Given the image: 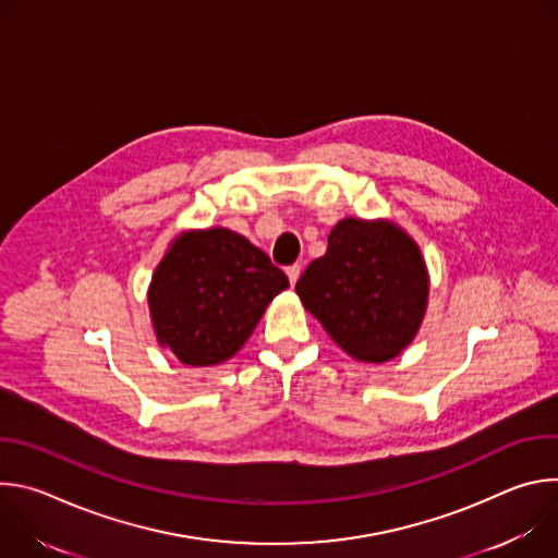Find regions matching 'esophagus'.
Returning a JSON list of instances; mask_svg holds the SVG:
<instances>
[{
  "mask_svg": "<svg viewBox=\"0 0 558 558\" xmlns=\"http://www.w3.org/2000/svg\"><path fill=\"white\" fill-rule=\"evenodd\" d=\"M287 276H289V282L295 284L298 278H300V265H289L287 267Z\"/></svg>",
  "mask_w": 558,
  "mask_h": 558,
  "instance_id": "34e87169",
  "label": "esophagus"
}]
</instances>
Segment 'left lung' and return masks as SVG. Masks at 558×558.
<instances>
[{"label":"left lung","instance_id":"left-lung-1","mask_svg":"<svg viewBox=\"0 0 558 558\" xmlns=\"http://www.w3.org/2000/svg\"><path fill=\"white\" fill-rule=\"evenodd\" d=\"M295 291L349 355L386 362L411 344L422 325L428 274L400 227L344 218Z\"/></svg>","mask_w":558,"mask_h":558}]
</instances>
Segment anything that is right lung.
Listing matches in <instances>:
<instances>
[{"mask_svg": "<svg viewBox=\"0 0 558 558\" xmlns=\"http://www.w3.org/2000/svg\"><path fill=\"white\" fill-rule=\"evenodd\" d=\"M289 278L241 233L216 227L181 235L156 267L149 311L158 342L190 366L241 349Z\"/></svg>", "mask_w": 558, "mask_h": 558, "instance_id": "obj_1", "label": "right lung"}]
</instances>
